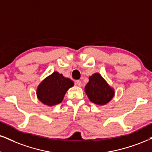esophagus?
Wrapping results in <instances>:
<instances>
[{"label": "esophagus", "mask_w": 152, "mask_h": 152, "mask_svg": "<svg viewBox=\"0 0 152 152\" xmlns=\"http://www.w3.org/2000/svg\"><path fill=\"white\" fill-rule=\"evenodd\" d=\"M76 82V85L77 86H79V87H81L82 86V82L80 80H77V81L75 82Z\"/></svg>", "instance_id": "1"}]
</instances>
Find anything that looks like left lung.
<instances>
[{
  "label": "left lung",
  "mask_w": 152,
  "mask_h": 152,
  "mask_svg": "<svg viewBox=\"0 0 152 152\" xmlns=\"http://www.w3.org/2000/svg\"><path fill=\"white\" fill-rule=\"evenodd\" d=\"M85 91L90 102L99 106L107 104L115 96L113 88L110 87L98 72L89 76Z\"/></svg>",
  "instance_id": "obj_1"
}]
</instances>
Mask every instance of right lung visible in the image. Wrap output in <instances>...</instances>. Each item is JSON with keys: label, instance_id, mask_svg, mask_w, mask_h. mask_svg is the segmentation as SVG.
I'll return each instance as SVG.
<instances>
[{"label": "right lung", "instance_id": "1", "mask_svg": "<svg viewBox=\"0 0 152 152\" xmlns=\"http://www.w3.org/2000/svg\"><path fill=\"white\" fill-rule=\"evenodd\" d=\"M74 86L70 78L53 72L41 82L37 89V96L42 104L53 106L62 102L67 91Z\"/></svg>", "mask_w": 152, "mask_h": 152}]
</instances>
